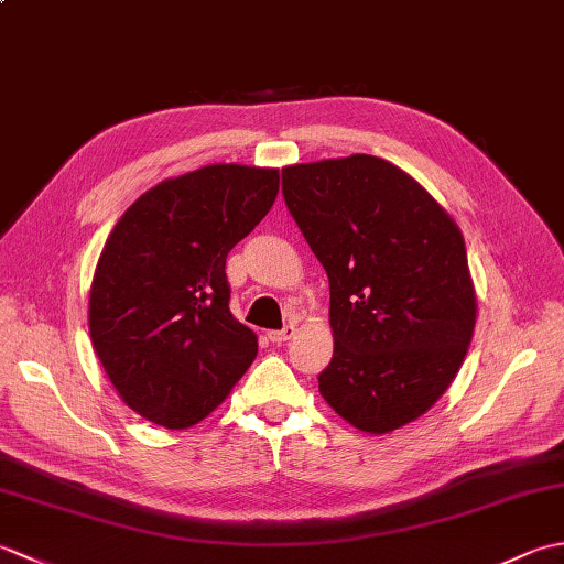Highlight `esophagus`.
<instances>
[{"instance_id": "1", "label": "esophagus", "mask_w": 564, "mask_h": 564, "mask_svg": "<svg viewBox=\"0 0 564 564\" xmlns=\"http://www.w3.org/2000/svg\"><path fill=\"white\" fill-rule=\"evenodd\" d=\"M291 337H295V325H285L283 329H271L269 332V339L273 344H283V341H289Z\"/></svg>"}]
</instances>
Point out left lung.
I'll list each match as a JSON object with an SVG mask.
<instances>
[{"label":"left lung","mask_w":564,"mask_h":564,"mask_svg":"<svg viewBox=\"0 0 564 564\" xmlns=\"http://www.w3.org/2000/svg\"><path fill=\"white\" fill-rule=\"evenodd\" d=\"M283 198L329 279L322 398L366 434L414 422L448 390L475 332L460 227L373 154L285 166Z\"/></svg>","instance_id":"left-lung-1"}]
</instances>
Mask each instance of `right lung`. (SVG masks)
<instances>
[{"label": "right lung", "mask_w": 564, "mask_h": 564, "mask_svg": "<svg viewBox=\"0 0 564 564\" xmlns=\"http://www.w3.org/2000/svg\"><path fill=\"white\" fill-rule=\"evenodd\" d=\"M279 194V170L208 164L145 191L94 271L89 334L130 410L164 429L206 419L257 358L225 261Z\"/></svg>", "instance_id": "obj_1"}]
</instances>
